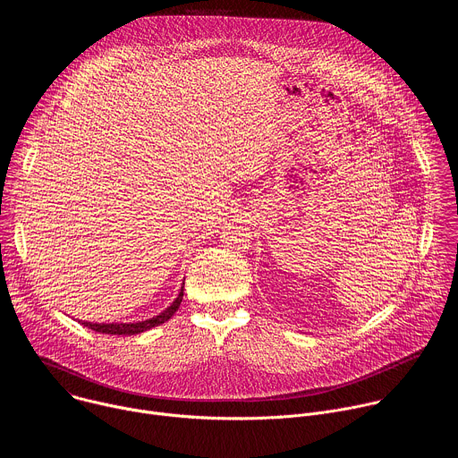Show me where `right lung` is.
I'll use <instances>...</instances> for the list:
<instances>
[{
    "label": "right lung",
    "mask_w": 458,
    "mask_h": 458,
    "mask_svg": "<svg viewBox=\"0 0 458 458\" xmlns=\"http://www.w3.org/2000/svg\"><path fill=\"white\" fill-rule=\"evenodd\" d=\"M182 288L184 286H181V292L175 297V301L166 310H163L159 315H156L152 318L140 320V322H110V324H106V322H101V324H98V322H81V324L87 326V328L94 330V332L106 334V335H138V334H143V332H147L150 328H156V326L166 322L177 311V308L182 301Z\"/></svg>",
    "instance_id": "obj_1"
}]
</instances>
